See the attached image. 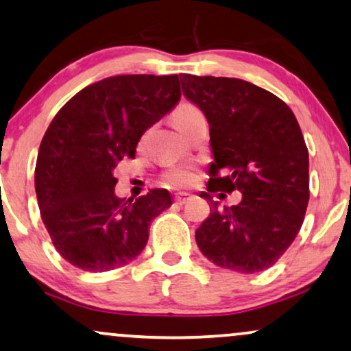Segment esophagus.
<instances>
[{
    "instance_id": "obj_1",
    "label": "esophagus",
    "mask_w": 351,
    "mask_h": 351,
    "mask_svg": "<svg viewBox=\"0 0 351 351\" xmlns=\"http://www.w3.org/2000/svg\"><path fill=\"white\" fill-rule=\"evenodd\" d=\"M191 199V196H189L188 193H178V194H175V202L176 204H186V202Z\"/></svg>"
}]
</instances>
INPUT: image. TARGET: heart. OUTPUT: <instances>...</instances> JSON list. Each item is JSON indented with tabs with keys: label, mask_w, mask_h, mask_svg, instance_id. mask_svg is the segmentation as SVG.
I'll use <instances>...</instances> for the list:
<instances>
[{
	"label": "heart",
	"mask_w": 351,
	"mask_h": 351,
	"mask_svg": "<svg viewBox=\"0 0 351 351\" xmlns=\"http://www.w3.org/2000/svg\"><path fill=\"white\" fill-rule=\"evenodd\" d=\"M201 116V111L194 104L189 103H181L180 106L175 108V111L171 114V122L176 129L181 130L184 125L188 124L189 121H193L194 117ZM165 183L170 184L173 188H184L193 184L196 181L197 175L193 168L189 167H175L170 168L167 173H165Z\"/></svg>",
	"instance_id": "b5f03b06"
}]
</instances>
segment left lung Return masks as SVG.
I'll use <instances>...</instances> for the list:
<instances>
[{
	"label": "left lung",
	"instance_id": "obj_1",
	"mask_svg": "<svg viewBox=\"0 0 351 351\" xmlns=\"http://www.w3.org/2000/svg\"><path fill=\"white\" fill-rule=\"evenodd\" d=\"M184 96L209 122L214 162L209 193H242L196 230L202 255L221 268L258 273L273 267L301 229L309 202V152L285 101L239 78L181 73ZM222 196V194H221Z\"/></svg>",
	"mask_w": 351,
	"mask_h": 351
}]
</instances>
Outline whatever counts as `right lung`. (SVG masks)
<instances>
[{
    "mask_svg": "<svg viewBox=\"0 0 351 351\" xmlns=\"http://www.w3.org/2000/svg\"><path fill=\"white\" fill-rule=\"evenodd\" d=\"M180 98L178 75H117L88 84L55 114L34 180L45 229L70 265L101 273L143 250L150 222L171 206L170 193L119 199L112 170L135 157L142 134Z\"/></svg>",
    "mask_w": 351,
    "mask_h": 351,
    "instance_id": "1",
    "label": "right lung"
}]
</instances>
